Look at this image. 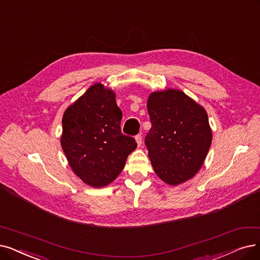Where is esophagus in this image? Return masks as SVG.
<instances>
[{
	"label": "esophagus",
	"mask_w": 260,
	"mask_h": 260,
	"mask_svg": "<svg viewBox=\"0 0 260 260\" xmlns=\"http://www.w3.org/2000/svg\"><path fill=\"white\" fill-rule=\"evenodd\" d=\"M136 142L138 144V146H141V145H142V136H141V134H138V136H136Z\"/></svg>",
	"instance_id": "1"
}]
</instances>
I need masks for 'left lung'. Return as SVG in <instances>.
Listing matches in <instances>:
<instances>
[{"instance_id": "obj_1", "label": "left lung", "mask_w": 260, "mask_h": 260, "mask_svg": "<svg viewBox=\"0 0 260 260\" xmlns=\"http://www.w3.org/2000/svg\"><path fill=\"white\" fill-rule=\"evenodd\" d=\"M151 128L145 138L154 173L171 185L193 178L209 151L212 132L205 109L183 91H153L147 100Z\"/></svg>"}]
</instances>
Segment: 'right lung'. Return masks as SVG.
Listing matches in <instances>:
<instances>
[{"mask_svg":"<svg viewBox=\"0 0 260 260\" xmlns=\"http://www.w3.org/2000/svg\"><path fill=\"white\" fill-rule=\"evenodd\" d=\"M121 117L115 94L101 83L91 85L63 115L61 148L71 170L94 188L115 180L138 146L121 133Z\"/></svg>","mask_w":260,"mask_h":260,"instance_id":"right-lung-1","label":"right lung"}]
</instances>
